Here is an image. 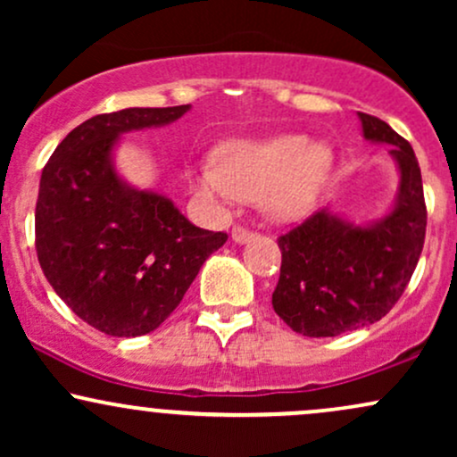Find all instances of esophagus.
<instances>
[{"mask_svg": "<svg viewBox=\"0 0 457 457\" xmlns=\"http://www.w3.org/2000/svg\"><path fill=\"white\" fill-rule=\"evenodd\" d=\"M253 236V232H251L249 228H245V225H234L232 229V238L236 240V243H246V240Z\"/></svg>", "mask_w": 457, "mask_h": 457, "instance_id": "1", "label": "esophagus"}]
</instances>
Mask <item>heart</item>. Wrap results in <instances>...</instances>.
<instances>
[{"instance_id":"b5f03b06","label":"heart","mask_w":457,"mask_h":457,"mask_svg":"<svg viewBox=\"0 0 457 457\" xmlns=\"http://www.w3.org/2000/svg\"><path fill=\"white\" fill-rule=\"evenodd\" d=\"M333 161L328 144H309L301 133L236 139L219 150L217 162L193 171L191 180L199 195L212 202L266 195V206L275 217L296 219L313 206Z\"/></svg>"}]
</instances>
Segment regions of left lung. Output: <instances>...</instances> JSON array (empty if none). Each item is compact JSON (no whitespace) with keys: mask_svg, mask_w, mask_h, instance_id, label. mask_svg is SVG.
<instances>
[{"mask_svg":"<svg viewBox=\"0 0 457 457\" xmlns=\"http://www.w3.org/2000/svg\"><path fill=\"white\" fill-rule=\"evenodd\" d=\"M370 141L391 144L402 182L386 219L359 228L327 211L277 238L281 270L272 307L307 337H335L385 318L406 290L423 251L428 208L412 145L389 124L361 113Z\"/></svg>","mask_w":457,"mask_h":457,"instance_id":"obj_1","label":"left lung"}]
</instances>
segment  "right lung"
I'll return each mask as SVG.
<instances>
[{"label": "right lung", "mask_w": 457, "mask_h": 457, "mask_svg": "<svg viewBox=\"0 0 457 457\" xmlns=\"http://www.w3.org/2000/svg\"><path fill=\"white\" fill-rule=\"evenodd\" d=\"M187 112L178 104L94 115L62 139L40 176V269L83 322L112 337L161 327L228 240L195 228L159 193L124 185L109 159L120 133L170 124Z\"/></svg>", "instance_id": "obj_1"}]
</instances>
